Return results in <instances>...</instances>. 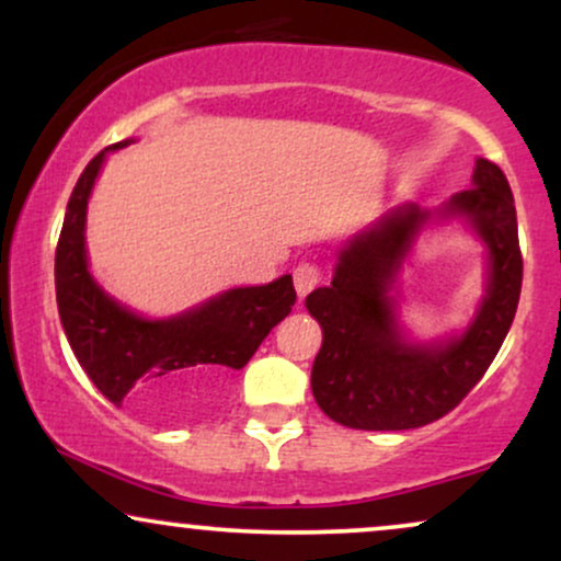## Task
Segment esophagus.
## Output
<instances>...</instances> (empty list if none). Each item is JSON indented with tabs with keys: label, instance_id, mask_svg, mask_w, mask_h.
Instances as JSON below:
<instances>
[{
	"label": "esophagus",
	"instance_id": "esophagus-1",
	"mask_svg": "<svg viewBox=\"0 0 561 561\" xmlns=\"http://www.w3.org/2000/svg\"><path fill=\"white\" fill-rule=\"evenodd\" d=\"M293 276H295V289H298L300 298H306L313 287H319L321 268L317 266V263L302 261V263H298V268H295Z\"/></svg>",
	"mask_w": 561,
	"mask_h": 561
}]
</instances>
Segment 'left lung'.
<instances>
[{"instance_id": "1", "label": "left lung", "mask_w": 561, "mask_h": 561, "mask_svg": "<svg viewBox=\"0 0 561 561\" xmlns=\"http://www.w3.org/2000/svg\"><path fill=\"white\" fill-rule=\"evenodd\" d=\"M437 214L465 218L488 248V293L465 334L424 345L409 343L398 330L390 289L433 216L416 205H403L353 237L340 250L332 285L306 298L324 332L311 390L337 424L414 430L440 420L465 401L504 343L523 289L517 210L504 171L478 158L472 186L456 192Z\"/></svg>"}]
</instances>
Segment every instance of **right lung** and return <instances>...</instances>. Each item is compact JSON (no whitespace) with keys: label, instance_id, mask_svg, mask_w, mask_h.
Listing matches in <instances>:
<instances>
[{"label":"right lung","instance_id":"1","mask_svg":"<svg viewBox=\"0 0 561 561\" xmlns=\"http://www.w3.org/2000/svg\"><path fill=\"white\" fill-rule=\"evenodd\" d=\"M89 160L55 250V289L62 330L81 369L115 405L150 420H179L227 390L231 371L253 358L268 332L293 311V276L234 287L173 319H141L113 300L89 274L87 203L107 152Z\"/></svg>","mask_w":561,"mask_h":561}]
</instances>
